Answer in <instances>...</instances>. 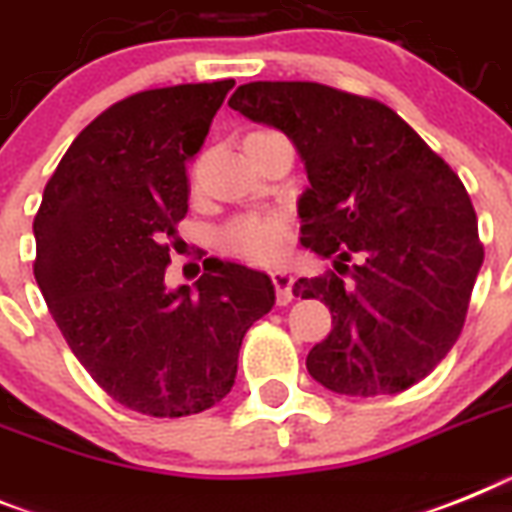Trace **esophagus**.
Returning a JSON list of instances; mask_svg holds the SVG:
<instances>
[{
  "label": "esophagus",
  "instance_id": "esophagus-1",
  "mask_svg": "<svg viewBox=\"0 0 512 512\" xmlns=\"http://www.w3.org/2000/svg\"><path fill=\"white\" fill-rule=\"evenodd\" d=\"M272 282H274V287H277V303L279 305L290 303L292 282H295L292 272H287V269H277V272H272Z\"/></svg>",
  "mask_w": 512,
  "mask_h": 512
}]
</instances>
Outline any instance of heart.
<instances>
[{
	"label": "heart",
	"mask_w": 512,
	"mask_h": 512,
	"mask_svg": "<svg viewBox=\"0 0 512 512\" xmlns=\"http://www.w3.org/2000/svg\"><path fill=\"white\" fill-rule=\"evenodd\" d=\"M272 131H253L246 142L269 137ZM222 246L251 264H274L287 253V227L272 214H248L238 217L222 230Z\"/></svg>",
	"instance_id": "b5f03b06"
}]
</instances>
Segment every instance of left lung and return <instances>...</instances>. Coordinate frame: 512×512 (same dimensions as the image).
<instances>
[{"label":"left lung","instance_id":"8db88e82","mask_svg":"<svg viewBox=\"0 0 512 512\" xmlns=\"http://www.w3.org/2000/svg\"><path fill=\"white\" fill-rule=\"evenodd\" d=\"M227 106L298 150L308 173L300 243L339 272L292 287L334 318L305 360L313 381L365 399L422 381L464 329L484 261L461 178L378 100L318 82H248Z\"/></svg>","mask_w":512,"mask_h":512}]
</instances>
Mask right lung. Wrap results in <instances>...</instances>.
I'll return each mask as SVG.
<instances>
[{
  "instance_id": "1",
  "label": "right lung",
  "mask_w": 512,
  "mask_h": 512,
  "mask_svg": "<svg viewBox=\"0 0 512 512\" xmlns=\"http://www.w3.org/2000/svg\"><path fill=\"white\" fill-rule=\"evenodd\" d=\"M233 80L144 90L74 139L33 220V274L74 357L113 401L150 417L199 414L230 393L266 272L209 259L196 290L165 285L189 212L186 163Z\"/></svg>"
}]
</instances>
